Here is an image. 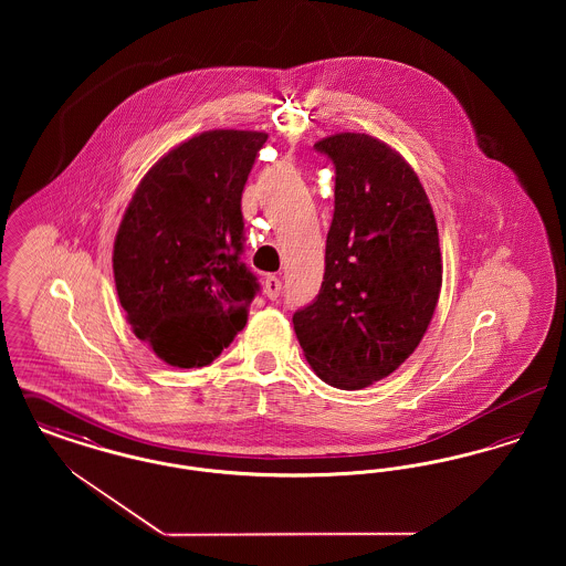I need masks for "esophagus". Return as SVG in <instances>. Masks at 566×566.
<instances>
[{
	"label": "esophagus",
	"mask_w": 566,
	"mask_h": 566,
	"mask_svg": "<svg viewBox=\"0 0 566 566\" xmlns=\"http://www.w3.org/2000/svg\"><path fill=\"white\" fill-rule=\"evenodd\" d=\"M280 291H282V282H280V277H275V275H268V277H265V295L270 296V298H277V296H280Z\"/></svg>",
	"instance_id": "1"
}]
</instances>
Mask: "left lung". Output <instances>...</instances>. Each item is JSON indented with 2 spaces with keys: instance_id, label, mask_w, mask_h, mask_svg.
Instances as JSON below:
<instances>
[{
  "instance_id": "1",
  "label": "left lung",
  "mask_w": 566,
  "mask_h": 566,
  "mask_svg": "<svg viewBox=\"0 0 566 566\" xmlns=\"http://www.w3.org/2000/svg\"><path fill=\"white\" fill-rule=\"evenodd\" d=\"M335 165L323 289L293 316L316 376L360 390L397 371L422 342L441 291L439 231L416 171L367 134L314 144Z\"/></svg>"
}]
</instances>
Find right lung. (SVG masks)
Listing matches in <instances>:
<instances>
[{"mask_svg":"<svg viewBox=\"0 0 566 566\" xmlns=\"http://www.w3.org/2000/svg\"><path fill=\"white\" fill-rule=\"evenodd\" d=\"M263 132L212 129L171 148L137 185L112 270L137 339L171 367L210 365L259 291L240 261L242 192Z\"/></svg>","mask_w":566,"mask_h":566,"instance_id":"obj_1","label":"right lung"}]
</instances>
